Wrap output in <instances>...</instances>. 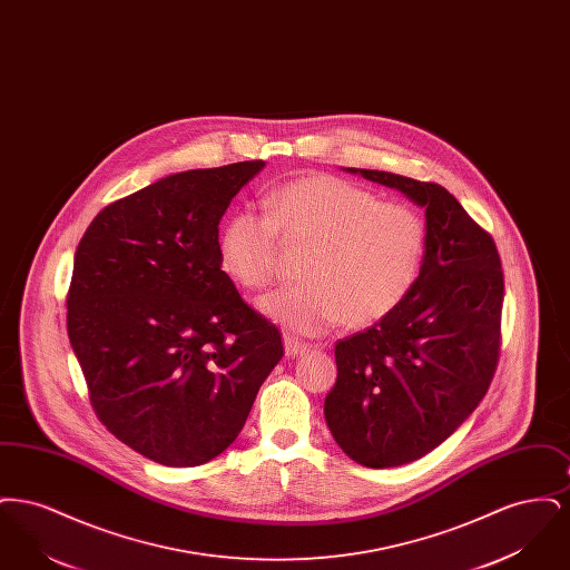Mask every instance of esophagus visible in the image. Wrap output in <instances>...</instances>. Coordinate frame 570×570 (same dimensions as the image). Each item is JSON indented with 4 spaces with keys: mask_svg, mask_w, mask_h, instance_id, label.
Here are the masks:
<instances>
[{
    "mask_svg": "<svg viewBox=\"0 0 570 570\" xmlns=\"http://www.w3.org/2000/svg\"><path fill=\"white\" fill-rule=\"evenodd\" d=\"M307 348H309V346H307L305 342H301V340L293 337V335H286V337H284V351H286V356H301Z\"/></svg>",
    "mask_w": 570,
    "mask_h": 570,
    "instance_id": "34e87169",
    "label": "esophagus"
}]
</instances>
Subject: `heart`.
Returning a JSON list of instances; mask_svg holds the SVG:
<instances>
[{"instance_id":"heart-1","label":"heart","mask_w":570,"mask_h":570,"mask_svg":"<svg viewBox=\"0 0 570 570\" xmlns=\"http://www.w3.org/2000/svg\"><path fill=\"white\" fill-rule=\"evenodd\" d=\"M267 214L235 212L226 219L217 256L224 273L256 291L277 272L279 237L307 244L305 282L261 297L258 307L277 325L318 335L340 325H376L416 286L430 245L425 216L407 203L382 200L333 175H309L267 196Z\"/></svg>"}]
</instances>
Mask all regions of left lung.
Segmentation results:
<instances>
[{"mask_svg": "<svg viewBox=\"0 0 570 570\" xmlns=\"http://www.w3.org/2000/svg\"><path fill=\"white\" fill-rule=\"evenodd\" d=\"M425 207L428 258L406 301L335 344L325 419L367 468L419 460L485 397L500 358L504 273L493 237L440 184L348 168Z\"/></svg>", "mask_w": 570, "mask_h": 570, "instance_id": "8db88e82", "label": "left lung"}]
</instances>
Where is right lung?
I'll return each instance as SVG.
<instances>
[{
	"label": "right lung",
	"mask_w": 570,
	"mask_h": 570,
	"mask_svg": "<svg viewBox=\"0 0 570 570\" xmlns=\"http://www.w3.org/2000/svg\"><path fill=\"white\" fill-rule=\"evenodd\" d=\"M263 166L164 177L105 207L77 247L68 337L89 402L147 460L181 468L226 451L284 354L217 256L219 219Z\"/></svg>",
	"instance_id": "right-lung-1"
}]
</instances>
